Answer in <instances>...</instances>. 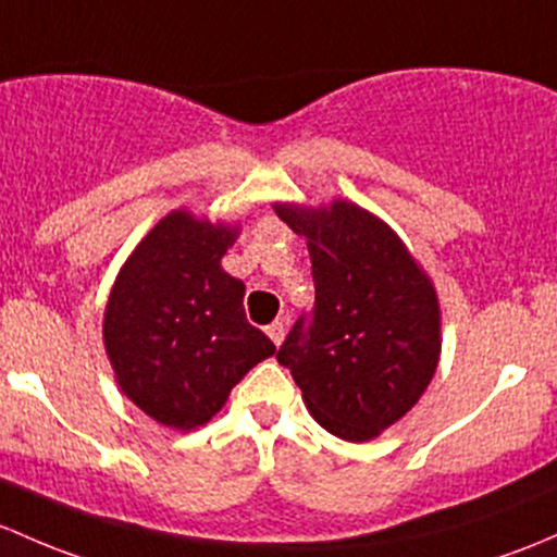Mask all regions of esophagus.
Wrapping results in <instances>:
<instances>
[{"instance_id": "obj_1", "label": "esophagus", "mask_w": 557, "mask_h": 557, "mask_svg": "<svg viewBox=\"0 0 557 557\" xmlns=\"http://www.w3.org/2000/svg\"><path fill=\"white\" fill-rule=\"evenodd\" d=\"M267 336L272 338L274 347H280V344H283V338H285V327H283V323H280V320H274L272 325H267Z\"/></svg>"}]
</instances>
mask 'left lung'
Masks as SVG:
<instances>
[{
	"label": "left lung",
	"instance_id": "obj_1",
	"mask_svg": "<svg viewBox=\"0 0 557 557\" xmlns=\"http://www.w3.org/2000/svg\"><path fill=\"white\" fill-rule=\"evenodd\" d=\"M309 245L314 307L277 352L309 413L331 435L362 443L406 417L437 368L441 307L397 234L347 200L274 205Z\"/></svg>",
	"mask_w": 557,
	"mask_h": 557
}]
</instances>
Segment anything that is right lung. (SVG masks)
I'll return each mask as SVG.
<instances>
[{
  "mask_svg": "<svg viewBox=\"0 0 557 557\" xmlns=\"http://www.w3.org/2000/svg\"><path fill=\"white\" fill-rule=\"evenodd\" d=\"M237 230L184 210L160 221L122 267L103 344L122 392L160 424L195 430L274 344L248 323L245 285L221 269Z\"/></svg>",
  "mask_w": 557,
  "mask_h": 557,
  "instance_id": "add662e5",
  "label": "right lung"
}]
</instances>
